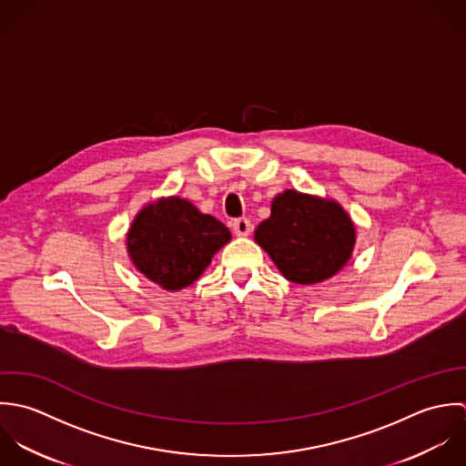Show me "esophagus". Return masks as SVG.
Masks as SVG:
<instances>
[{"instance_id":"esophagus-1","label":"esophagus","mask_w":466,"mask_h":466,"mask_svg":"<svg viewBox=\"0 0 466 466\" xmlns=\"http://www.w3.org/2000/svg\"><path fill=\"white\" fill-rule=\"evenodd\" d=\"M232 230H234L236 236L245 238V236H248V234L252 232V223H250V219H247V218H239V219H236V221L232 223Z\"/></svg>"}]
</instances>
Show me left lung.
<instances>
[{
	"mask_svg": "<svg viewBox=\"0 0 466 466\" xmlns=\"http://www.w3.org/2000/svg\"><path fill=\"white\" fill-rule=\"evenodd\" d=\"M284 279L315 284L337 276L351 259L357 228L344 207L328 198L286 188L254 234Z\"/></svg>",
	"mask_w": 466,
	"mask_h": 466,
	"instance_id": "left-lung-1",
	"label": "left lung"
}]
</instances>
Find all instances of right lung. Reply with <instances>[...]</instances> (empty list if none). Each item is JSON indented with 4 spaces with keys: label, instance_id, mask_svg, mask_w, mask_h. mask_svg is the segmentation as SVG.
<instances>
[{
    "label": "right lung",
    "instance_id": "add662e5",
    "mask_svg": "<svg viewBox=\"0 0 466 466\" xmlns=\"http://www.w3.org/2000/svg\"><path fill=\"white\" fill-rule=\"evenodd\" d=\"M232 239L230 230L210 214L178 196L147 203L135 216L126 247L133 267L164 289H184Z\"/></svg>",
    "mask_w": 466,
    "mask_h": 466
}]
</instances>
